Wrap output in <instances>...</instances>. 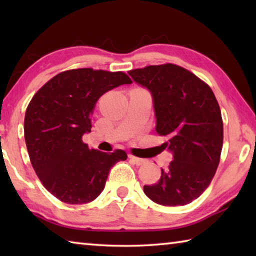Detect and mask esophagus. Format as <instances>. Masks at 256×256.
I'll list each match as a JSON object with an SVG mask.
<instances>
[{"label": "esophagus", "mask_w": 256, "mask_h": 256, "mask_svg": "<svg viewBox=\"0 0 256 256\" xmlns=\"http://www.w3.org/2000/svg\"><path fill=\"white\" fill-rule=\"evenodd\" d=\"M128 158H130V160H132V162L136 164V166H141V164H144L146 162V159L138 158V157H136V156H132V154H130Z\"/></svg>", "instance_id": "1"}]
</instances>
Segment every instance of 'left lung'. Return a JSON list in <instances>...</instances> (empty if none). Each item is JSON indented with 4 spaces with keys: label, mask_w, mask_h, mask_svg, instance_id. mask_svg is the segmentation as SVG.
Listing matches in <instances>:
<instances>
[{
    "label": "left lung",
    "mask_w": 256,
    "mask_h": 256,
    "mask_svg": "<svg viewBox=\"0 0 256 256\" xmlns=\"http://www.w3.org/2000/svg\"><path fill=\"white\" fill-rule=\"evenodd\" d=\"M154 98L156 131L174 159L157 183L144 185L150 200L162 206H185L208 188L220 162L224 123L211 88L200 78L172 63L130 70Z\"/></svg>",
    "instance_id": "8db88e82"
}]
</instances>
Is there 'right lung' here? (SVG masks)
I'll return each mask as SVG.
<instances>
[{"instance_id": "obj_1", "label": "right lung", "mask_w": 256, "mask_h": 256, "mask_svg": "<svg viewBox=\"0 0 256 256\" xmlns=\"http://www.w3.org/2000/svg\"><path fill=\"white\" fill-rule=\"evenodd\" d=\"M132 84L124 72L73 68L60 72L34 94L26 110L24 140L44 188L68 204L94 201L110 168L126 160L124 150L89 149L82 136L92 131L94 105L104 94Z\"/></svg>"}]
</instances>
